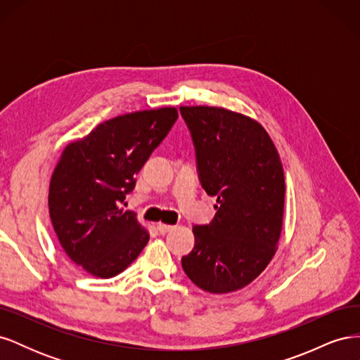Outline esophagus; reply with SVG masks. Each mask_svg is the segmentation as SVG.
<instances>
[{
	"label": "esophagus",
	"mask_w": 360,
	"mask_h": 360,
	"mask_svg": "<svg viewBox=\"0 0 360 360\" xmlns=\"http://www.w3.org/2000/svg\"><path fill=\"white\" fill-rule=\"evenodd\" d=\"M171 230H174V226H172V225L162 224V222H159V224H158V231H159L160 234H167V233H169Z\"/></svg>",
	"instance_id": "esophagus-1"
}]
</instances>
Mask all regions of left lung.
Segmentation results:
<instances>
[{
	"mask_svg": "<svg viewBox=\"0 0 360 360\" xmlns=\"http://www.w3.org/2000/svg\"><path fill=\"white\" fill-rule=\"evenodd\" d=\"M197 150L204 191L216 197L214 219L195 225V246L181 258L201 290L233 292L274 258L284 221L285 179L278 150L257 120L217 106H180Z\"/></svg>",
	"mask_w": 360,
	"mask_h": 360,
	"instance_id": "obj_1",
	"label": "left lung"
}]
</instances>
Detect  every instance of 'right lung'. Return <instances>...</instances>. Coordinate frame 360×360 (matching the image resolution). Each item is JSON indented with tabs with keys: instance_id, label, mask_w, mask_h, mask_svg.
<instances>
[{
	"instance_id": "right-lung-1",
	"label": "right lung",
	"mask_w": 360,
	"mask_h": 360,
	"mask_svg": "<svg viewBox=\"0 0 360 360\" xmlns=\"http://www.w3.org/2000/svg\"><path fill=\"white\" fill-rule=\"evenodd\" d=\"M177 117L174 106L118 115L64 147L49 181V216L64 252L86 274L117 276L146 248L148 230L120 202Z\"/></svg>"
}]
</instances>
